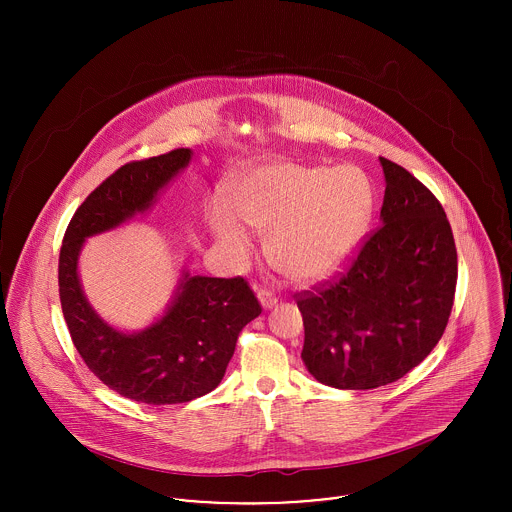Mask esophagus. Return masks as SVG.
<instances>
[{
    "instance_id": "esophagus-1",
    "label": "esophagus",
    "mask_w": 512,
    "mask_h": 512,
    "mask_svg": "<svg viewBox=\"0 0 512 512\" xmlns=\"http://www.w3.org/2000/svg\"><path fill=\"white\" fill-rule=\"evenodd\" d=\"M258 299H260V303H262L266 309L278 303V295L272 292V290H268V288H260V290H258Z\"/></svg>"
}]
</instances>
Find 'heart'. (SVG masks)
Returning a JSON list of instances; mask_svg holds the SVG:
<instances>
[{"mask_svg":"<svg viewBox=\"0 0 512 512\" xmlns=\"http://www.w3.org/2000/svg\"><path fill=\"white\" fill-rule=\"evenodd\" d=\"M236 209L268 232L272 264L293 280L335 270L359 244L372 215L370 183L355 167L282 163L252 173L238 189ZM211 224L234 252L250 248V234L228 207L217 205Z\"/></svg>","mask_w":512,"mask_h":512,"instance_id":"heart-1","label":"heart"}]
</instances>
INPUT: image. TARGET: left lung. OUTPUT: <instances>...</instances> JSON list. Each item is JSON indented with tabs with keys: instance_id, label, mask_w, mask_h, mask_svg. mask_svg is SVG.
Masks as SVG:
<instances>
[{
	"instance_id": "1",
	"label": "left lung",
	"mask_w": 512,
	"mask_h": 512,
	"mask_svg": "<svg viewBox=\"0 0 512 512\" xmlns=\"http://www.w3.org/2000/svg\"><path fill=\"white\" fill-rule=\"evenodd\" d=\"M382 224L343 272L295 293L303 315L301 359L323 384L370 390L396 382L438 345L455 297L457 250L436 195L380 157Z\"/></svg>"
}]
</instances>
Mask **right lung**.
Masks as SVG:
<instances>
[{"label":"right lung","instance_id":"obj_1","mask_svg":"<svg viewBox=\"0 0 512 512\" xmlns=\"http://www.w3.org/2000/svg\"><path fill=\"white\" fill-rule=\"evenodd\" d=\"M191 159L187 147L130 161L76 209L59 254V295L74 347L90 372L118 394L153 406L183 404L215 390L240 331L262 313L240 276H185L163 319L136 335L108 327L84 299L76 258L86 236L146 211L157 191Z\"/></svg>","mask_w":512,"mask_h":512}]
</instances>
